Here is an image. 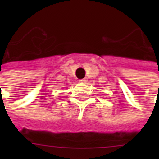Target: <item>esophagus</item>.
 I'll return each mask as SVG.
<instances>
[{"mask_svg":"<svg viewBox=\"0 0 159 159\" xmlns=\"http://www.w3.org/2000/svg\"><path fill=\"white\" fill-rule=\"evenodd\" d=\"M79 82H81V83H86V82H87V78H82V79H80Z\"/></svg>","mask_w":159,"mask_h":159,"instance_id":"obj_1","label":"esophagus"}]
</instances>
